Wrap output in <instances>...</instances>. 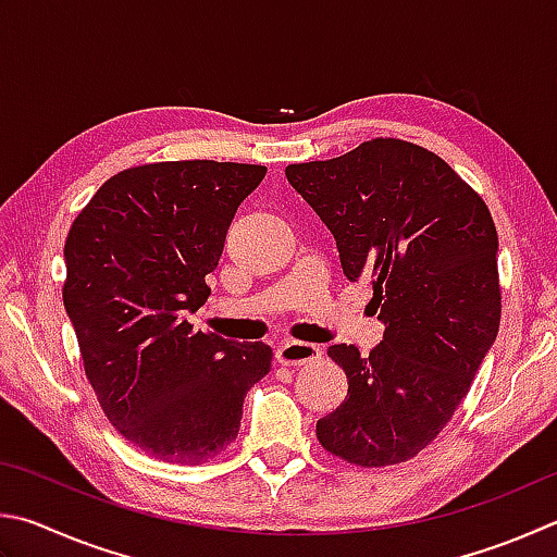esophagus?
<instances>
[{
	"label": "esophagus",
	"instance_id": "1",
	"mask_svg": "<svg viewBox=\"0 0 557 557\" xmlns=\"http://www.w3.org/2000/svg\"><path fill=\"white\" fill-rule=\"evenodd\" d=\"M275 358L282 362V366H307V362H313L321 358V348L317 346V343L285 341L277 348Z\"/></svg>",
	"mask_w": 557,
	"mask_h": 557
}]
</instances>
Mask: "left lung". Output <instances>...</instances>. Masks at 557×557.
<instances>
[{"label":"left lung","instance_id":"1","mask_svg":"<svg viewBox=\"0 0 557 557\" xmlns=\"http://www.w3.org/2000/svg\"><path fill=\"white\" fill-rule=\"evenodd\" d=\"M285 175L336 238L346 277L370 282L384 323L370 356L329 348L348 397L319 419V443L362 468L409 460L450 421L497 338L490 209L446 160L397 138L287 165Z\"/></svg>","mask_w":557,"mask_h":557}]
</instances>
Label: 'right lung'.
<instances>
[{"instance_id":"1","label":"right lung","mask_w":557,"mask_h":557,"mask_svg":"<svg viewBox=\"0 0 557 557\" xmlns=\"http://www.w3.org/2000/svg\"><path fill=\"white\" fill-rule=\"evenodd\" d=\"M265 165L177 160L124 170L79 211L65 240V311L107 419L165 462H205L238 436L265 343L187 321L211 287L236 211Z\"/></svg>"}]
</instances>
